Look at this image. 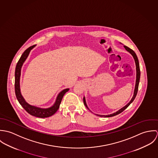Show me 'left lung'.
Masks as SVG:
<instances>
[{
    "mask_svg": "<svg viewBox=\"0 0 158 158\" xmlns=\"http://www.w3.org/2000/svg\"><path fill=\"white\" fill-rule=\"evenodd\" d=\"M121 44V43H120ZM123 47H125V48L126 49V50H127L133 57L134 60H135V69H136V79H135V90H134V94H133V96L131 98V100L130 101V102L126 105L125 106H123V108H122L121 109H120L118 111H116L115 113H113V114H111L110 115H99V114H97V115L98 116H100V117H113L114 115H116L120 113L123 112L125 109H127L128 106L134 101L135 98V96L137 95V90H138V87H139V80H140V68H139V60H138V58H137V56L136 55V54L135 53V52L132 50L130 48L128 47L126 45H123ZM83 102H84V104L86 106V107L89 110V108L88 107V105H87V103H86V99H85V97H83Z\"/></svg>",
    "mask_w": 158,
    "mask_h": 158,
    "instance_id": "1",
    "label": "left lung"
}]
</instances>
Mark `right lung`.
<instances>
[{
	"mask_svg": "<svg viewBox=\"0 0 158 158\" xmlns=\"http://www.w3.org/2000/svg\"><path fill=\"white\" fill-rule=\"evenodd\" d=\"M36 45L31 46L28 47L27 50H25L17 63L16 69H15V94L19 103L27 113L31 115H33L37 117L45 118V117H48L50 116L53 115L58 111V110L60 108V105L61 104V102L64 95L68 92V90H69V89L67 88L61 90L58 94L54 104L49 108H43L38 107L34 105H30L25 101V100L23 97V95L21 94V88H20V77L21 74V69L23 67V64L24 63L27 57L28 56V55L30 51Z\"/></svg>",
	"mask_w": 158,
	"mask_h": 158,
	"instance_id": "obj_1",
	"label": "right lung"
}]
</instances>
